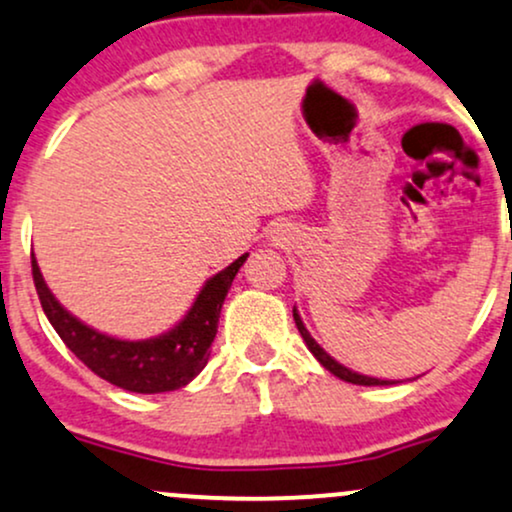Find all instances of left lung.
<instances>
[{
  "label": "left lung",
  "mask_w": 512,
  "mask_h": 512,
  "mask_svg": "<svg viewBox=\"0 0 512 512\" xmlns=\"http://www.w3.org/2000/svg\"><path fill=\"white\" fill-rule=\"evenodd\" d=\"M293 319H295V326H298L300 336L305 338L307 348L312 350V355H315L317 360L322 362V365H324L326 369H329L331 374H334V377L343 379V381H350V384H360V386H389V384H393V381H381V379H374V377H365V374H357V372H353V369H348V367L338 365V362L334 360V357L326 355V353H324V348H319V343L315 341V338H312L310 334H307L305 324L300 322V315H298V312H295V310H293Z\"/></svg>",
  "instance_id": "obj_1"
}]
</instances>
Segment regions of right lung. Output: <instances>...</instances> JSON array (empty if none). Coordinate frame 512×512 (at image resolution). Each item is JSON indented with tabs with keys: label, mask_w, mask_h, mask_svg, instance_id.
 <instances>
[{
	"label": "right lung",
	"mask_w": 512,
	"mask_h": 512,
	"mask_svg": "<svg viewBox=\"0 0 512 512\" xmlns=\"http://www.w3.org/2000/svg\"><path fill=\"white\" fill-rule=\"evenodd\" d=\"M245 260H248V252L229 264L224 272L212 276L197 295L186 319L169 334L150 338V341H119L78 322L49 293L35 257L30 264H33L35 291H38L49 324L90 372L133 393H164L186 386L207 365L209 346L217 336L221 305L229 293L233 276L238 274Z\"/></svg>",
	"instance_id": "obj_1"
}]
</instances>
